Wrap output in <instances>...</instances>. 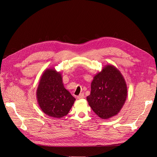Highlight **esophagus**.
I'll list each match as a JSON object with an SVG mask.
<instances>
[{
	"label": "esophagus",
	"mask_w": 157,
	"mask_h": 157,
	"mask_svg": "<svg viewBox=\"0 0 157 157\" xmlns=\"http://www.w3.org/2000/svg\"><path fill=\"white\" fill-rule=\"evenodd\" d=\"M77 99H82V98H84V95L83 94H79L78 96L77 97Z\"/></svg>",
	"instance_id": "1"
}]
</instances>
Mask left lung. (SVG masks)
Segmentation results:
<instances>
[{
    "mask_svg": "<svg viewBox=\"0 0 157 157\" xmlns=\"http://www.w3.org/2000/svg\"><path fill=\"white\" fill-rule=\"evenodd\" d=\"M127 93V84L121 71L113 65H107L94 75L86 99L99 117L108 119L120 112Z\"/></svg>",
    "mask_w": 157,
    "mask_h": 157,
    "instance_id": "1",
    "label": "left lung"
}]
</instances>
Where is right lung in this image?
I'll return each mask as SVG.
<instances>
[{"instance_id": "1", "label": "right lung", "mask_w": 157, "mask_h": 157, "mask_svg": "<svg viewBox=\"0 0 157 157\" xmlns=\"http://www.w3.org/2000/svg\"><path fill=\"white\" fill-rule=\"evenodd\" d=\"M36 95L45 115L57 118L67 115L76 100L65 88L61 73L54 68L47 69L42 74Z\"/></svg>"}]
</instances>
